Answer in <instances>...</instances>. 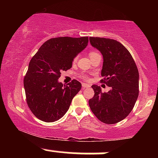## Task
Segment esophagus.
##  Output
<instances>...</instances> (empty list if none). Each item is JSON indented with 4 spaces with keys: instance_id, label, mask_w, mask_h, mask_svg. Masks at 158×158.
Listing matches in <instances>:
<instances>
[{
    "instance_id": "34e87169",
    "label": "esophagus",
    "mask_w": 158,
    "mask_h": 158,
    "mask_svg": "<svg viewBox=\"0 0 158 158\" xmlns=\"http://www.w3.org/2000/svg\"><path fill=\"white\" fill-rule=\"evenodd\" d=\"M89 87H90L89 85L85 84V83H83V84H82V88H83V89H85V88H89Z\"/></svg>"
}]
</instances>
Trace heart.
Here are the masks:
<instances>
[{"mask_svg": "<svg viewBox=\"0 0 158 158\" xmlns=\"http://www.w3.org/2000/svg\"><path fill=\"white\" fill-rule=\"evenodd\" d=\"M97 54H99V52H97V51H90V53H89V56H90V59H91L92 57H94V56L97 55ZM77 61V56H75V57H74L73 59V63H75ZM84 78L85 79H86V80H88V77H85Z\"/></svg>", "mask_w": 158, "mask_h": 158, "instance_id": "heart-1", "label": "heart"}]
</instances>
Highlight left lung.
<instances>
[{
  "label": "left lung",
  "instance_id": "8db88e82",
  "mask_svg": "<svg viewBox=\"0 0 158 158\" xmlns=\"http://www.w3.org/2000/svg\"><path fill=\"white\" fill-rule=\"evenodd\" d=\"M90 44L103 56L100 82L110 87L102 93L100 87L92 85L94 96L89 106L101 122L115 124L125 119L133 109L139 95V72L131 53L119 41L90 37Z\"/></svg>",
  "mask_w": 158,
  "mask_h": 158
}]
</instances>
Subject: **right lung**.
<instances>
[{"label": "right lung", "instance_id": "obj_1", "mask_svg": "<svg viewBox=\"0 0 158 158\" xmlns=\"http://www.w3.org/2000/svg\"><path fill=\"white\" fill-rule=\"evenodd\" d=\"M88 37H57L48 40L32 56L23 79L26 100L32 113L47 123L68 111L81 85L73 79L63 85L58 79L72 67L73 58L86 48Z\"/></svg>", "mask_w": 158, "mask_h": 158}]
</instances>
